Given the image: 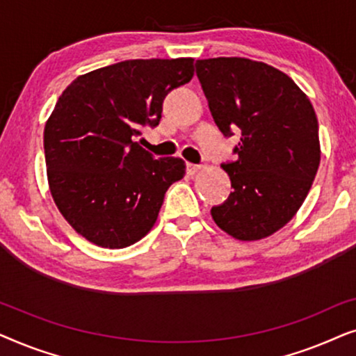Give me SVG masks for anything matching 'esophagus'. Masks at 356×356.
Returning <instances> with one entry per match:
<instances>
[{
	"label": "esophagus",
	"instance_id": "1",
	"mask_svg": "<svg viewBox=\"0 0 356 356\" xmlns=\"http://www.w3.org/2000/svg\"><path fill=\"white\" fill-rule=\"evenodd\" d=\"M201 165H194V163H188L186 165V170H188V175H196L197 172H201Z\"/></svg>",
	"mask_w": 356,
	"mask_h": 356
}]
</instances>
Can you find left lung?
<instances>
[{
	"instance_id": "left-lung-1",
	"label": "left lung",
	"mask_w": 356,
	"mask_h": 356,
	"mask_svg": "<svg viewBox=\"0 0 356 356\" xmlns=\"http://www.w3.org/2000/svg\"><path fill=\"white\" fill-rule=\"evenodd\" d=\"M196 74L223 136L241 131L236 162L222 165L233 193L212 207L213 222L241 241L270 236L298 212L318 173L313 105L285 72L248 58L197 60Z\"/></svg>"
}]
</instances>
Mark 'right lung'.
Here are the masks:
<instances>
[{"label": "right lung", "instance_id": "obj_1", "mask_svg": "<svg viewBox=\"0 0 356 356\" xmlns=\"http://www.w3.org/2000/svg\"><path fill=\"white\" fill-rule=\"evenodd\" d=\"M193 76V58L128 60L79 76L60 95L43 133L48 184L87 241L120 250L154 227L186 165L154 159L134 139L159 124L165 97Z\"/></svg>", "mask_w": 356, "mask_h": 356}]
</instances>
